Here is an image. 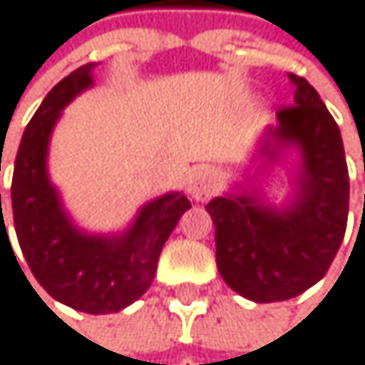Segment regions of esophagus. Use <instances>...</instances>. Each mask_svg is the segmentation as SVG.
<instances>
[{"label":"esophagus","mask_w":365,"mask_h":365,"mask_svg":"<svg viewBox=\"0 0 365 365\" xmlns=\"http://www.w3.org/2000/svg\"><path fill=\"white\" fill-rule=\"evenodd\" d=\"M219 189V182H217V176L215 172H210L208 168H200L195 170L191 176H189V182H187V191L191 193V197L195 202H206L210 200Z\"/></svg>","instance_id":"1"}]
</instances>
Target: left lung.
Wrapping results in <instances>:
<instances>
[{
  "instance_id": "obj_1",
  "label": "left lung",
  "mask_w": 365,
  "mask_h": 365,
  "mask_svg": "<svg viewBox=\"0 0 365 365\" xmlns=\"http://www.w3.org/2000/svg\"><path fill=\"white\" fill-rule=\"evenodd\" d=\"M290 81L294 105L277 111L262 146L271 161L288 146L301 153L290 206L273 208L247 193L206 204L223 282L256 303L292 299L323 279L346 232L349 168L340 128L303 77L290 73Z\"/></svg>"
}]
</instances>
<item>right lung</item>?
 I'll return each mask as SVG.
<instances>
[{
  "instance_id": "1",
  "label": "right lung",
  "mask_w": 365,
  "mask_h": 365,
  "mask_svg": "<svg viewBox=\"0 0 365 365\" xmlns=\"http://www.w3.org/2000/svg\"><path fill=\"white\" fill-rule=\"evenodd\" d=\"M94 66L90 62L73 71L40 103L21 138L10 197L16 239L36 282L73 309L109 314L148 290L161 250L191 202L182 193H165L142 206L118 237L86 235L73 225L49 180L47 150L62 109L92 86ZM1 232L8 237L4 212Z\"/></svg>"
}]
</instances>
